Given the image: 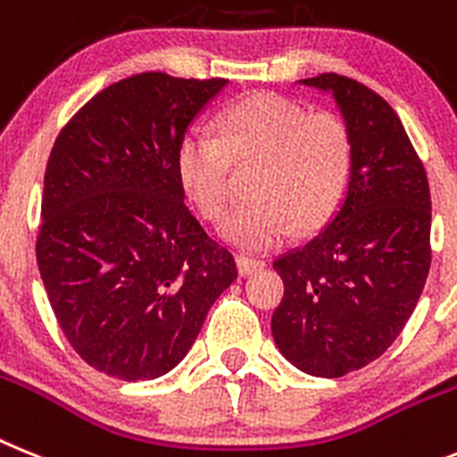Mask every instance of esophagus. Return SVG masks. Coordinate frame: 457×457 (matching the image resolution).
Listing matches in <instances>:
<instances>
[{
    "label": "esophagus",
    "instance_id": "34e87169",
    "mask_svg": "<svg viewBox=\"0 0 457 457\" xmlns=\"http://www.w3.org/2000/svg\"><path fill=\"white\" fill-rule=\"evenodd\" d=\"M237 269H239L241 276H251V273L262 271V269H264V262L257 260V257L237 255Z\"/></svg>",
    "mask_w": 457,
    "mask_h": 457
}]
</instances>
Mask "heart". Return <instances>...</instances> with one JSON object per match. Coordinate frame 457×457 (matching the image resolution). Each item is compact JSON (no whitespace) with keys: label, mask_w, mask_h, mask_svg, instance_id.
Wrapping results in <instances>:
<instances>
[{"label":"heart","mask_w":457,"mask_h":457,"mask_svg":"<svg viewBox=\"0 0 457 457\" xmlns=\"http://www.w3.org/2000/svg\"><path fill=\"white\" fill-rule=\"evenodd\" d=\"M352 137L338 114L308 112L276 94L234 103L218 121V135L190 129L177 149V174L186 195L206 220L228 212L232 165H255L248 184L253 202L234 209L223 237L262 251L296 229H315L336 213L352 177Z\"/></svg>","instance_id":"heart-1"}]
</instances>
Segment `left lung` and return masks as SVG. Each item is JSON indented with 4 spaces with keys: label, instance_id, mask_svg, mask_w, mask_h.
Returning <instances> with one entry per match:
<instances>
[{
    "label": "left lung",
    "instance_id": "left-lung-1",
    "mask_svg": "<svg viewBox=\"0 0 457 457\" xmlns=\"http://www.w3.org/2000/svg\"><path fill=\"white\" fill-rule=\"evenodd\" d=\"M299 85L331 94L352 137L338 212L273 262L285 295L271 317L280 354L315 377H343L391 347L430 271V188L398 114L366 85L324 73Z\"/></svg>",
    "mask_w": 457,
    "mask_h": 457
}]
</instances>
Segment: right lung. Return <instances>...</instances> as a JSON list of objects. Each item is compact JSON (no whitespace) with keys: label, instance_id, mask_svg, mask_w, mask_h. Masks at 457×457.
<instances>
[{"label":"right lung","instance_id":"obj_1","mask_svg":"<svg viewBox=\"0 0 457 457\" xmlns=\"http://www.w3.org/2000/svg\"><path fill=\"white\" fill-rule=\"evenodd\" d=\"M228 80L140 73L91 98L46 168L37 260L63 336L124 382L179 366L237 264L184 204L177 149Z\"/></svg>","mask_w":457,"mask_h":457}]
</instances>
